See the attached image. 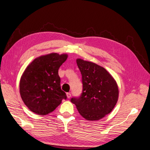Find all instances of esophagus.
<instances>
[{"mask_svg":"<svg viewBox=\"0 0 150 150\" xmlns=\"http://www.w3.org/2000/svg\"><path fill=\"white\" fill-rule=\"evenodd\" d=\"M67 98H70V97H71V93H67Z\"/></svg>","mask_w":150,"mask_h":150,"instance_id":"1","label":"esophagus"}]
</instances>
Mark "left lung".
Wrapping results in <instances>:
<instances>
[{
  "label": "left lung",
  "instance_id": "left-lung-1",
  "mask_svg": "<svg viewBox=\"0 0 150 150\" xmlns=\"http://www.w3.org/2000/svg\"><path fill=\"white\" fill-rule=\"evenodd\" d=\"M76 63L82 76L83 90L79 97L71 98V103L86 120L103 118L111 112L117 103V84L100 65L79 58Z\"/></svg>",
  "mask_w": 150,
  "mask_h": 150
}]
</instances>
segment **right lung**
Here are the masks:
<instances>
[{
  "instance_id": "1",
  "label": "right lung",
  "mask_w": 150,
  "mask_h": 150,
  "mask_svg": "<svg viewBox=\"0 0 150 150\" xmlns=\"http://www.w3.org/2000/svg\"><path fill=\"white\" fill-rule=\"evenodd\" d=\"M67 58L66 54H48L35 58L25 69L20 79V92L31 111L47 115L67 99L58 75V69Z\"/></svg>"
}]
</instances>
